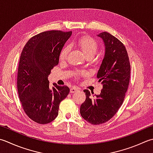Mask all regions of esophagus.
I'll list each match as a JSON object with an SVG mask.
<instances>
[{
    "label": "esophagus",
    "mask_w": 153,
    "mask_h": 153,
    "mask_svg": "<svg viewBox=\"0 0 153 153\" xmlns=\"http://www.w3.org/2000/svg\"><path fill=\"white\" fill-rule=\"evenodd\" d=\"M78 91H79V89L76 88V87H73V88H70V93H71V94H73V93H75V92H77Z\"/></svg>",
    "instance_id": "34e87169"
}]
</instances>
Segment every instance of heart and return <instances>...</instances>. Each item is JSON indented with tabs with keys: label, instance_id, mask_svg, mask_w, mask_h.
I'll return each instance as SVG.
<instances>
[{
	"label": "heart",
	"instance_id": "1",
	"mask_svg": "<svg viewBox=\"0 0 153 153\" xmlns=\"http://www.w3.org/2000/svg\"><path fill=\"white\" fill-rule=\"evenodd\" d=\"M77 45L86 57L93 56L97 52L98 48V44L94 39L89 36H83L79 38L77 42ZM70 48L68 46H65L62 50L59 55V58L64 60L67 58Z\"/></svg>",
	"mask_w": 153,
	"mask_h": 153
}]
</instances>
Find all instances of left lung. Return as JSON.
<instances>
[{
	"label": "left lung",
	"mask_w": 153,
	"mask_h": 153,
	"mask_svg": "<svg viewBox=\"0 0 153 153\" xmlns=\"http://www.w3.org/2000/svg\"><path fill=\"white\" fill-rule=\"evenodd\" d=\"M102 39L105 54L97 74L103 89L100 95L91 96L85 89L86 98L80 107L82 117L92 125L102 124L110 120L120 108L130 80L131 65L125 46L109 33L97 34Z\"/></svg>",
	"instance_id": "1"
}]
</instances>
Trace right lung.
Segmentation results:
<instances>
[{"mask_svg": "<svg viewBox=\"0 0 153 153\" xmlns=\"http://www.w3.org/2000/svg\"><path fill=\"white\" fill-rule=\"evenodd\" d=\"M72 32L51 30L31 38L24 47L19 61L17 88L22 108L39 124L52 122L58 115L61 101L68 96V86L53 83L48 77L58 64L60 52Z\"/></svg>", "mask_w": 153, "mask_h": 153, "instance_id": "add662e5", "label": "right lung"}]
</instances>
